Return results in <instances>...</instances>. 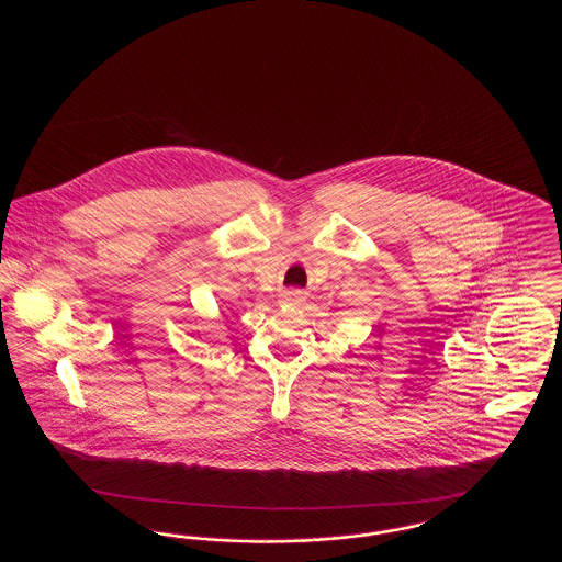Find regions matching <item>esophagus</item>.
<instances>
[{"instance_id":"34e87169","label":"esophagus","mask_w":562,"mask_h":562,"mask_svg":"<svg viewBox=\"0 0 562 562\" xmlns=\"http://www.w3.org/2000/svg\"><path fill=\"white\" fill-rule=\"evenodd\" d=\"M282 296H284V301H286V303H291V305H299V303L305 299L301 291H289V293H284Z\"/></svg>"}]
</instances>
